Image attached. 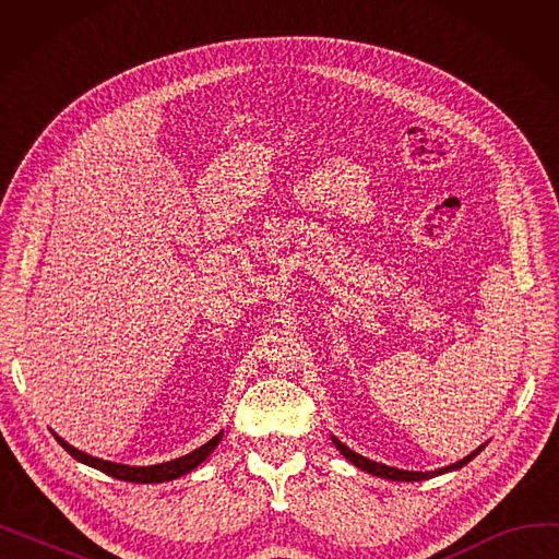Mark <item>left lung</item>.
<instances>
[{
	"label": "left lung",
	"mask_w": 559,
	"mask_h": 559,
	"mask_svg": "<svg viewBox=\"0 0 559 559\" xmlns=\"http://www.w3.org/2000/svg\"><path fill=\"white\" fill-rule=\"evenodd\" d=\"M333 442H335V447H337V451L348 460V462H354L358 468H362V472H367V474H373V476H378V478H388V480H403V483H415V480H428V478H432V476H439V474H447V472H455V468H462L466 462H472L480 451H483V447L480 449H476L472 455H466L464 460H460V462H455V464H451V466H444V468H437V472H403V468H394V466H388V464H380V462H371V460H367V457H362V455H358L356 451H350L348 447H344L340 439H335L333 437Z\"/></svg>",
	"instance_id": "1"
}]
</instances>
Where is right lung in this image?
<instances>
[{
  "label": "right lung",
  "instance_id": "1",
  "mask_svg": "<svg viewBox=\"0 0 559 559\" xmlns=\"http://www.w3.org/2000/svg\"><path fill=\"white\" fill-rule=\"evenodd\" d=\"M222 435H224V432L215 435V437L211 439V442H205L203 447H199L197 451H192V453H188V455H183V457H176V460H171V462H163V464H154V466H129V464L106 462V460L93 457V455H87V453H83V451L70 447V444L63 442V439L58 437V435H53V437L58 439V444H61L74 460H79V462H83V464H87V466H95V468H99L102 474H108V476H112V478H117V480H127V483H165V480H174V478L190 474L194 466H199L205 457H209V455L215 451V447L219 444Z\"/></svg>",
  "mask_w": 559,
  "mask_h": 559
}]
</instances>
